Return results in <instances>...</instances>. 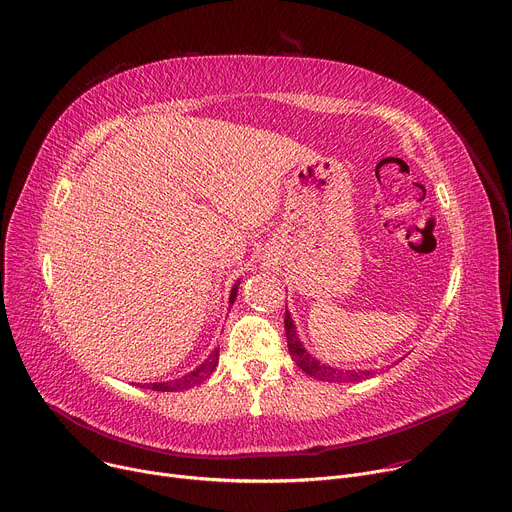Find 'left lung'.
Wrapping results in <instances>:
<instances>
[{
	"instance_id": "left-lung-1",
	"label": "left lung",
	"mask_w": 512,
	"mask_h": 512,
	"mask_svg": "<svg viewBox=\"0 0 512 512\" xmlns=\"http://www.w3.org/2000/svg\"><path fill=\"white\" fill-rule=\"evenodd\" d=\"M285 331H287V344L289 352L295 360V364L309 376L323 380V382H360L366 380L374 374V370H342V368H333L323 362H319L313 354H309L299 339L297 325L291 317V313H285Z\"/></svg>"
}]
</instances>
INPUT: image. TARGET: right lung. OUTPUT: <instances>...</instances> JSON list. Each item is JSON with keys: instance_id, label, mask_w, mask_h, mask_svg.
<instances>
[{"instance_id": "obj_1", "label": "right lung", "mask_w": 512, "mask_h": 512, "mask_svg": "<svg viewBox=\"0 0 512 512\" xmlns=\"http://www.w3.org/2000/svg\"><path fill=\"white\" fill-rule=\"evenodd\" d=\"M238 285H240V280L236 282L232 293H230V305H234V301H236V297H238ZM217 362H219V348H215V350L209 354V358H207L201 366H197L193 372H189V374H185V376H181V378H175V380L150 382V384H144V386H146V388H152V390H158V392L187 390V388H193V386L205 382V380L213 374V370L217 368Z\"/></svg>"}]
</instances>
